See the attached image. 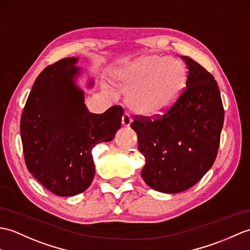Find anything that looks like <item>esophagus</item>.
<instances>
[{"mask_svg":"<svg viewBox=\"0 0 250 250\" xmlns=\"http://www.w3.org/2000/svg\"><path fill=\"white\" fill-rule=\"evenodd\" d=\"M131 123H132L131 116L127 114V113L124 114L123 118H121V125H123L124 126H129L131 125Z\"/></svg>","mask_w":250,"mask_h":250,"instance_id":"obj_1","label":"esophagus"}]
</instances>
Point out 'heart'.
<instances>
[{"mask_svg":"<svg viewBox=\"0 0 250 250\" xmlns=\"http://www.w3.org/2000/svg\"><path fill=\"white\" fill-rule=\"evenodd\" d=\"M119 86L131 88L126 103L133 112L153 117L177 102L187 85V70L181 62L159 55L137 59L115 72Z\"/></svg>","mask_w":250,"mask_h":250,"instance_id":"heart-1","label":"heart"}]
</instances>
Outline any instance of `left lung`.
Masks as SVG:
<instances>
[{
  "instance_id": "1",
  "label": "left lung",
  "mask_w": 250,
  "mask_h": 250,
  "mask_svg": "<svg viewBox=\"0 0 250 250\" xmlns=\"http://www.w3.org/2000/svg\"><path fill=\"white\" fill-rule=\"evenodd\" d=\"M181 59L188 75L177 102L162 117H139L131 124L146 160L144 181L167 194L188 189L210 169L224 125V106L214 77L189 57Z\"/></svg>"
}]
</instances>
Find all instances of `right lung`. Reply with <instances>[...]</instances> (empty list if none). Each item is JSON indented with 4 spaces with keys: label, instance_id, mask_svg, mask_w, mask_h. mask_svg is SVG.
Returning a JSON list of instances; mask_svg holds the SVG:
<instances>
[{
    "label": "right lung",
    "instance_id": "1",
    "mask_svg": "<svg viewBox=\"0 0 250 250\" xmlns=\"http://www.w3.org/2000/svg\"><path fill=\"white\" fill-rule=\"evenodd\" d=\"M78 57L56 62L35 81L21 116L20 132L28 171L52 193L68 197L88 188L95 175L92 148L111 142L124 109L89 113L75 83L82 70ZM94 86L89 79L88 87Z\"/></svg>",
    "mask_w": 250,
    "mask_h": 250
}]
</instances>
